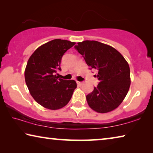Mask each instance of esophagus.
I'll use <instances>...</instances> for the list:
<instances>
[{"label": "esophagus", "mask_w": 153, "mask_h": 153, "mask_svg": "<svg viewBox=\"0 0 153 153\" xmlns=\"http://www.w3.org/2000/svg\"><path fill=\"white\" fill-rule=\"evenodd\" d=\"M77 84H78V85H79V86H81V85H82L83 82H78V81H77Z\"/></svg>", "instance_id": "esophagus-1"}]
</instances>
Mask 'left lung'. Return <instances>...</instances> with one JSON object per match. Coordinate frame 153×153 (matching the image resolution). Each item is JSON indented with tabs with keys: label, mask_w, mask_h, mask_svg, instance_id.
<instances>
[{
	"label": "left lung",
	"mask_w": 153,
	"mask_h": 153,
	"mask_svg": "<svg viewBox=\"0 0 153 153\" xmlns=\"http://www.w3.org/2000/svg\"><path fill=\"white\" fill-rule=\"evenodd\" d=\"M74 48L84 57L90 70H98V74L94 76L99 80L98 84L86 96L90 107L100 113L118 107L130 86L128 62L116 49L98 41L78 42Z\"/></svg>",
	"instance_id": "1"
}]
</instances>
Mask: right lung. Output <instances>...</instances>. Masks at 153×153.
Returning a JSON list of instances; mask_svg holds the SVG:
<instances>
[{
  "label": "right lung",
  "mask_w": 153,
  "mask_h": 153,
  "mask_svg": "<svg viewBox=\"0 0 153 153\" xmlns=\"http://www.w3.org/2000/svg\"><path fill=\"white\" fill-rule=\"evenodd\" d=\"M75 42L55 39L40 46L27 61L25 70V83L31 95L38 104L51 110L65 106L71 98L77 84L56 76L65 53Z\"/></svg>",
  "instance_id": "add662e5"
}]
</instances>
